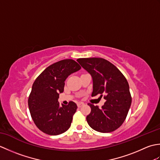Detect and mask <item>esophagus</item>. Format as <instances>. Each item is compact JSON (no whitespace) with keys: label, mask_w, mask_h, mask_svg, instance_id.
Here are the masks:
<instances>
[{"label":"esophagus","mask_w":160,"mask_h":160,"mask_svg":"<svg viewBox=\"0 0 160 160\" xmlns=\"http://www.w3.org/2000/svg\"><path fill=\"white\" fill-rule=\"evenodd\" d=\"M83 105H84V103L82 102H80L78 103V107H81L82 106H83Z\"/></svg>","instance_id":"34e87169"}]
</instances>
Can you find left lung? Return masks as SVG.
Segmentation results:
<instances>
[{"label":"left lung","instance_id":"obj_1","mask_svg":"<svg viewBox=\"0 0 160 160\" xmlns=\"http://www.w3.org/2000/svg\"><path fill=\"white\" fill-rule=\"evenodd\" d=\"M77 61L92 77L91 96L105 94L107 100L102 108L88 104L91 108L87 116L88 124L98 132L114 131L123 124L131 104L127 79L114 64L104 58H79Z\"/></svg>","mask_w":160,"mask_h":160}]
</instances>
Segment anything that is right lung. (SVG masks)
I'll list each match as a JSON object with an SVG mask.
<instances>
[{"mask_svg": "<svg viewBox=\"0 0 160 160\" xmlns=\"http://www.w3.org/2000/svg\"><path fill=\"white\" fill-rule=\"evenodd\" d=\"M80 69L72 59L60 60L47 67L33 82L28 99L29 109L36 127L45 133L60 135L71 127L78 107L72 101L60 107L59 93L64 91L67 77Z\"/></svg>", "mask_w": 160, "mask_h": 160, "instance_id": "1", "label": "right lung"}]
</instances>
